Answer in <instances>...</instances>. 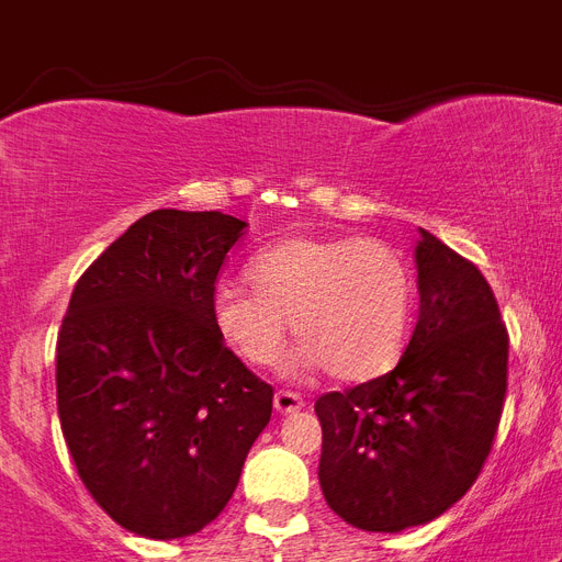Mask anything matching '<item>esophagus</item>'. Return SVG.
I'll use <instances>...</instances> for the list:
<instances>
[{"instance_id": "esophagus-1", "label": "esophagus", "mask_w": 562, "mask_h": 562, "mask_svg": "<svg viewBox=\"0 0 562 562\" xmlns=\"http://www.w3.org/2000/svg\"><path fill=\"white\" fill-rule=\"evenodd\" d=\"M303 405H306V402H303V396H300V393L277 391V396H273V408L280 411V414H294V411H300Z\"/></svg>"}]
</instances>
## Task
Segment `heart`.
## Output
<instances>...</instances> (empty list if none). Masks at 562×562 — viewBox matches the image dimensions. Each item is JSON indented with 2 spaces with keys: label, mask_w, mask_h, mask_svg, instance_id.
Listing matches in <instances>:
<instances>
[{
  "label": "heart",
  "mask_w": 562,
  "mask_h": 562,
  "mask_svg": "<svg viewBox=\"0 0 562 562\" xmlns=\"http://www.w3.org/2000/svg\"><path fill=\"white\" fill-rule=\"evenodd\" d=\"M254 291L221 282L212 326L247 368L282 359L285 333L297 370H329L344 384L396 368L414 321V273L396 247L359 236H294L250 262Z\"/></svg>",
  "instance_id": "1"
}]
</instances>
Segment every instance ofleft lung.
I'll use <instances>...</instances> for the list:
<instances>
[{
    "label": "left lung",
    "mask_w": 562,
    "mask_h": 562,
    "mask_svg": "<svg viewBox=\"0 0 562 562\" xmlns=\"http://www.w3.org/2000/svg\"><path fill=\"white\" fill-rule=\"evenodd\" d=\"M419 315L391 373L324 393L317 479L361 531L396 533L446 514L475 484L507 393V329L484 273L419 229Z\"/></svg>",
    "instance_id": "left-lung-1"
}]
</instances>
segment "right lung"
<instances>
[{
    "instance_id": "add662e5",
    "label": "right lung",
    "mask_w": 562,
    "mask_h": 562,
    "mask_svg": "<svg viewBox=\"0 0 562 562\" xmlns=\"http://www.w3.org/2000/svg\"><path fill=\"white\" fill-rule=\"evenodd\" d=\"M245 221L154 210L83 271L57 335V417L83 487L148 540L227 507L273 387L221 344L212 291Z\"/></svg>"
}]
</instances>
